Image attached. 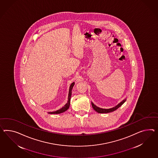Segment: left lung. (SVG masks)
I'll use <instances>...</instances> for the list:
<instances>
[{
  "label": "left lung",
  "mask_w": 158,
  "mask_h": 158,
  "mask_svg": "<svg viewBox=\"0 0 158 158\" xmlns=\"http://www.w3.org/2000/svg\"><path fill=\"white\" fill-rule=\"evenodd\" d=\"M126 100H127V98H125V99H124L123 101H121L119 104H118L117 105H116L115 106H114L113 108H109V109H104V108H100V107H98V106H97L96 105H94V104H93L92 102H91V103H92V107H93V109L94 110H96L97 112L99 113H109V112H113V111H114L115 110H116V109H118L119 107H120L121 106H122L125 102H126Z\"/></svg>",
  "instance_id": "obj_1"
}]
</instances>
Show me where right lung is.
<instances>
[{"label":"right lung","instance_id":"1","mask_svg":"<svg viewBox=\"0 0 158 158\" xmlns=\"http://www.w3.org/2000/svg\"><path fill=\"white\" fill-rule=\"evenodd\" d=\"M74 84L75 83L73 82V83L71 84V85L69 87V94H68V100L67 103L62 108H61V109H58L56 111L50 112H48V113L49 114H59V113H63L69 109V106H70V98L72 96V90L73 89V86L74 85Z\"/></svg>","mask_w":158,"mask_h":158}]
</instances>
